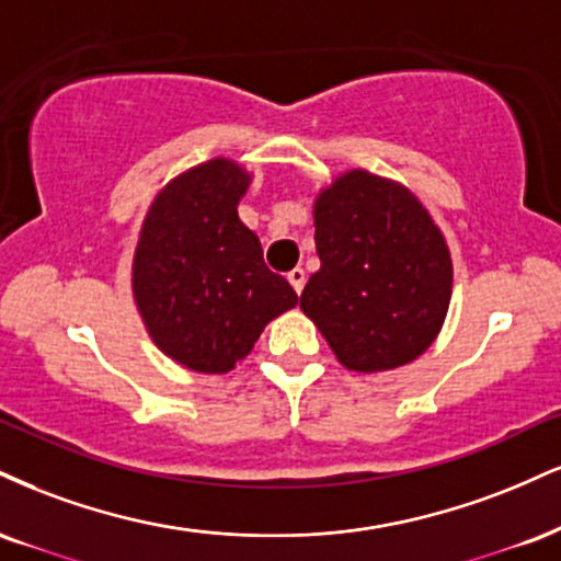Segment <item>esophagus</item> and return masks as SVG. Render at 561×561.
<instances>
[{
    "instance_id": "obj_1",
    "label": "esophagus",
    "mask_w": 561,
    "mask_h": 561,
    "mask_svg": "<svg viewBox=\"0 0 561 561\" xmlns=\"http://www.w3.org/2000/svg\"><path fill=\"white\" fill-rule=\"evenodd\" d=\"M287 282H289V285H293L295 293L300 295V293H302V287H306V272H302L300 266H295L293 272L287 274Z\"/></svg>"
}]
</instances>
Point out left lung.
<instances>
[{"instance_id":"left-lung-1","label":"left lung","mask_w":561,"mask_h":561,"mask_svg":"<svg viewBox=\"0 0 561 561\" xmlns=\"http://www.w3.org/2000/svg\"><path fill=\"white\" fill-rule=\"evenodd\" d=\"M316 253L300 308L342 366L387 370L415 360L442 329L451 261L426 208L404 187L350 172L316 201Z\"/></svg>"}]
</instances>
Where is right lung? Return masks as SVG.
<instances>
[{
    "label": "right lung",
    "instance_id": "right-lung-1",
    "mask_svg": "<svg viewBox=\"0 0 561 561\" xmlns=\"http://www.w3.org/2000/svg\"><path fill=\"white\" fill-rule=\"evenodd\" d=\"M245 187L248 174L227 159L180 174L153 201L135 251L133 293L148 332L201 374L234 368L263 327L298 302L240 221Z\"/></svg>",
    "mask_w": 561,
    "mask_h": 561
}]
</instances>
